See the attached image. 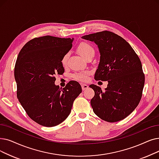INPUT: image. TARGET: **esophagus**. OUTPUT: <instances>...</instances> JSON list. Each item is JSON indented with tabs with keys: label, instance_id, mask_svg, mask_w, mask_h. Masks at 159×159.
<instances>
[{
	"label": "esophagus",
	"instance_id": "obj_1",
	"mask_svg": "<svg viewBox=\"0 0 159 159\" xmlns=\"http://www.w3.org/2000/svg\"><path fill=\"white\" fill-rule=\"evenodd\" d=\"M81 86H82V90H85V89H86L88 88V86L85 84H81Z\"/></svg>",
	"mask_w": 159,
	"mask_h": 159
}]
</instances>
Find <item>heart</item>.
Wrapping results in <instances>:
<instances>
[{
    "label": "heart",
    "instance_id": "1",
    "mask_svg": "<svg viewBox=\"0 0 159 159\" xmlns=\"http://www.w3.org/2000/svg\"><path fill=\"white\" fill-rule=\"evenodd\" d=\"M77 51L80 54L81 57L86 59L89 56L95 54V50L92 45L87 43H81L78 48ZM69 58V53L65 54L61 58V62L62 65L65 66L67 63V59ZM74 78L78 80H84L86 79V73H78L74 75Z\"/></svg>",
    "mask_w": 159,
    "mask_h": 159
}]
</instances>
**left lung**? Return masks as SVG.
<instances>
[{"label": "left lung", "mask_w": 159, "mask_h": 159, "mask_svg": "<svg viewBox=\"0 0 159 159\" xmlns=\"http://www.w3.org/2000/svg\"><path fill=\"white\" fill-rule=\"evenodd\" d=\"M98 45L100 61L95 79L108 81L102 91L89 85L95 92L90 103L94 113L108 122L125 119L139 105L145 82L141 61L128 42L110 31L82 37Z\"/></svg>", "instance_id": "8db88e82"}]
</instances>
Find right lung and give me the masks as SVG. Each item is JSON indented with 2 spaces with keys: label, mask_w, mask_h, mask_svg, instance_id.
Returning <instances> with one entry per match:
<instances>
[{
  "label": "right lung",
  "mask_w": 159,
  "mask_h": 159,
  "mask_svg": "<svg viewBox=\"0 0 159 159\" xmlns=\"http://www.w3.org/2000/svg\"><path fill=\"white\" fill-rule=\"evenodd\" d=\"M74 38L51 36L28 41L20 51L14 69L17 96L30 118L41 125L54 127L70 115L74 100L82 92L77 81L64 88L55 84V75L64 68L61 60L72 47Z\"/></svg>",
  "instance_id": "add662e5"
}]
</instances>
